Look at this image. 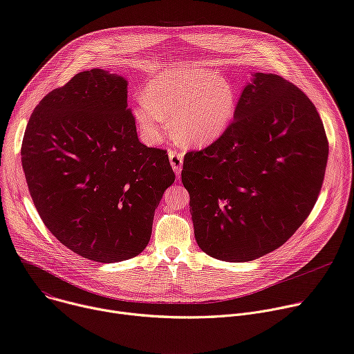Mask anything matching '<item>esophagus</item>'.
<instances>
[{
  "mask_svg": "<svg viewBox=\"0 0 354 354\" xmlns=\"http://www.w3.org/2000/svg\"><path fill=\"white\" fill-rule=\"evenodd\" d=\"M168 156H169L171 167H172L174 172H175L176 176L179 178V176H180V172H182V162H183L182 153H179V152H176V151H169V152H168Z\"/></svg>",
  "mask_w": 354,
  "mask_h": 354,
  "instance_id": "34e87169",
  "label": "esophagus"
}]
</instances>
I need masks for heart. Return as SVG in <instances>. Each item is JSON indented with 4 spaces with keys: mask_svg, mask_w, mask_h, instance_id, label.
I'll return each instance as SVG.
<instances>
[{
    "mask_svg": "<svg viewBox=\"0 0 354 354\" xmlns=\"http://www.w3.org/2000/svg\"><path fill=\"white\" fill-rule=\"evenodd\" d=\"M234 111V90L220 72L175 66L147 83L134 118L148 144L159 142L171 117L179 141L205 145L226 131Z\"/></svg>",
    "mask_w": 354,
    "mask_h": 354,
    "instance_id": "b5f03b06",
    "label": "heart"
}]
</instances>
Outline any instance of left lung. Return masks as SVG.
<instances>
[{
    "label": "left lung",
    "instance_id": "left-lung-1",
    "mask_svg": "<svg viewBox=\"0 0 354 354\" xmlns=\"http://www.w3.org/2000/svg\"><path fill=\"white\" fill-rule=\"evenodd\" d=\"M251 76L226 131L187 152L182 169L198 245L229 263L260 259L299 229L329 153L324 122L304 91L278 75Z\"/></svg>",
    "mask_w": 354,
    "mask_h": 354
}]
</instances>
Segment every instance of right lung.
I'll list each match as a JSON object with an SVG mask.
<instances>
[{
    "instance_id": "add662e5",
    "label": "right lung",
    "mask_w": 354,
    "mask_h": 354,
    "mask_svg": "<svg viewBox=\"0 0 354 354\" xmlns=\"http://www.w3.org/2000/svg\"><path fill=\"white\" fill-rule=\"evenodd\" d=\"M128 80L77 73L32 113L21 148L34 205L49 232L95 263H118L149 243L155 209L175 182L165 151L140 142Z\"/></svg>"
}]
</instances>
